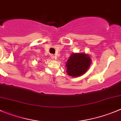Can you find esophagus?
I'll list each match as a JSON object with an SVG mask.
<instances>
[{"label": "esophagus", "mask_w": 121, "mask_h": 121, "mask_svg": "<svg viewBox=\"0 0 121 121\" xmlns=\"http://www.w3.org/2000/svg\"><path fill=\"white\" fill-rule=\"evenodd\" d=\"M51 57H52V59H56V56H54V55H53L51 56Z\"/></svg>", "instance_id": "1"}]
</instances>
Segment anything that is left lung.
<instances>
[{
  "mask_svg": "<svg viewBox=\"0 0 121 121\" xmlns=\"http://www.w3.org/2000/svg\"><path fill=\"white\" fill-rule=\"evenodd\" d=\"M91 64V59L84 53H73L66 63L68 74L72 77H78L87 71Z\"/></svg>",
  "mask_w": 121,
  "mask_h": 121,
  "instance_id": "obj_1",
  "label": "left lung"
}]
</instances>
